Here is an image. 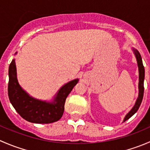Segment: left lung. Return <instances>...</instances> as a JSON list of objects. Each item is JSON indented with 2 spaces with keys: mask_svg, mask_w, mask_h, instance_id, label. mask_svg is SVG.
<instances>
[{
  "mask_svg": "<svg viewBox=\"0 0 150 150\" xmlns=\"http://www.w3.org/2000/svg\"><path fill=\"white\" fill-rule=\"evenodd\" d=\"M134 54H135L136 57H137V63H138V67H139V96L138 99H137V102H136L135 105L133 107L132 110L126 115V116L124 118L123 122H125V120H128L130 117L132 115H134L136 112H137V110L139 108L141 103L142 102V99H143V96H144V67L143 63H142V57H141L140 54L139 53V51L137 50L134 49Z\"/></svg>",
  "mask_w": 150,
  "mask_h": 150,
  "instance_id": "1",
  "label": "left lung"
}]
</instances>
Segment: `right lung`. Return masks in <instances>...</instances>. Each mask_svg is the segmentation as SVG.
<instances>
[{
	"label": "right lung",
	"mask_w": 150,
	"mask_h": 150,
	"mask_svg": "<svg viewBox=\"0 0 150 150\" xmlns=\"http://www.w3.org/2000/svg\"><path fill=\"white\" fill-rule=\"evenodd\" d=\"M14 59L8 69V93L13 107L27 121L34 123H51L59 120L64 113V104L69 93L78 82L73 80L63 86L51 103L30 96L18 83Z\"/></svg>",
	"instance_id": "1"
}]
</instances>
